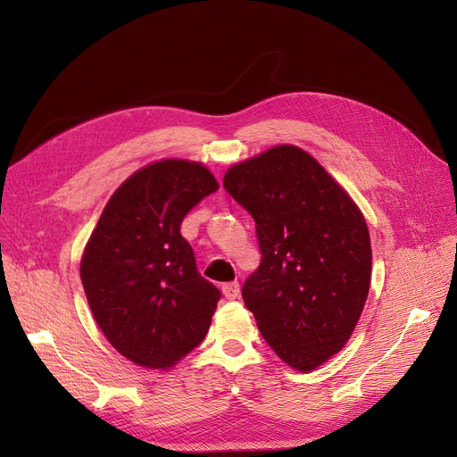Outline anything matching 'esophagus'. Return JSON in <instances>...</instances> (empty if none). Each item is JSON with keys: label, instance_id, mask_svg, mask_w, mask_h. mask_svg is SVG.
<instances>
[{"label": "esophagus", "instance_id": "esophagus-1", "mask_svg": "<svg viewBox=\"0 0 457 457\" xmlns=\"http://www.w3.org/2000/svg\"><path fill=\"white\" fill-rule=\"evenodd\" d=\"M222 293L228 300H237L238 295H241V285H238L237 281L226 283V285H222Z\"/></svg>", "mask_w": 457, "mask_h": 457}]
</instances>
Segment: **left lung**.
Returning a JSON list of instances; mask_svg holds the SVG:
<instances>
[{"mask_svg": "<svg viewBox=\"0 0 457 457\" xmlns=\"http://www.w3.org/2000/svg\"><path fill=\"white\" fill-rule=\"evenodd\" d=\"M224 187L255 220L259 269L243 298L269 346L309 372L343 350L370 289L363 212L324 166L293 144L233 164Z\"/></svg>", "mask_w": 457, "mask_h": 457, "instance_id": "left-lung-1", "label": "left lung"}]
</instances>
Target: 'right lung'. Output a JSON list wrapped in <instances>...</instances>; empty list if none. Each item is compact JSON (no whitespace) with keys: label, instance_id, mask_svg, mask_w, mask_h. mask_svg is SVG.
<instances>
[{"label":"right lung","instance_id":"1","mask_svg":"<svg viewBox=\"0 0 457 457\" xmlns=\"http://www.w3.org/2000/svg\"><path fill=\"white\" fill-rule=\"evenodd\" d=\"M214 190L202 162H152L114 190L88 238L81 283L94 320L135 365L170 369L209 331L220 291L202 278L179 229Z\"/></svg>","mask_w":457,"mask_h":457}]
</instances>
